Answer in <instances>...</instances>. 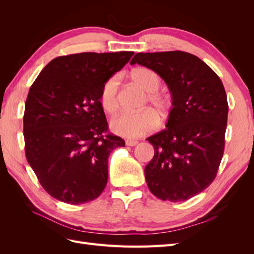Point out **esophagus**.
<instances>
[{"label": "esophagus", "mask_w": 254, "mask_h": 254, "mask_svg": "<svg viewBox=\"0 0 254 254\" xmlns=\"http://www.w3.org/2000/svg\"><path fill=\"white\" fill-rule=\"evenodd\" d=\"M137 143L136 140H131V139H128V140H126V145L127 146H135Z\"/></svg>", "instance_id": "1"}]
</instances>
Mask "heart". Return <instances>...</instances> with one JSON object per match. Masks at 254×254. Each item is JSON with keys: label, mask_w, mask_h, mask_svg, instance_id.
<instances>
[{"label": "heart", "mask_w": 254, "mask_h": 254, "mask_svg": "<svg viewBox=\"0 0 254 254\" xmlns=\"http://www.w3.org/2000/svg\"><path fill=\"white\" fill-rule=\"evenodd\" d=\"M131 77L146 92H148L146 102H149L162 117H165L171 103L165 95L157 92L161 84L159 75L148 67H137L132 71ZM120 81V75H113L103 83L101 88L99 99L103 108L110 114H114L119 110ZM158 125L159 118L157 113L151 109H144L135 113H123L119 115L111 121L110 127L114 133L134 139L153 131Z\"/></svg>", "instance_id": "obj_1"}]
</instances>
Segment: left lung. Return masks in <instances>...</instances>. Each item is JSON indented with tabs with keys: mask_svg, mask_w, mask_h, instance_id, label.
<instances>
[{
	"mask_svg": "<svg viewBox=\"0 0 254 254\" xmlns=\"http://www.w3.org/2000/svg\"><path fill=\"white\" fill-rule=\"evenodd\" d=\"M155 71L172 94L166 128L147 137L155 156L145 167L151 193L161 200L184 201L216 177L225 149L227 94L220 78L193 54L137 53L130 64Z\"/></svg>",
	"mask_w": 254,
	"mask_h": 254,
	"instance_id": "left-lung-1",
	"label": "left lung"
}]
</instances>
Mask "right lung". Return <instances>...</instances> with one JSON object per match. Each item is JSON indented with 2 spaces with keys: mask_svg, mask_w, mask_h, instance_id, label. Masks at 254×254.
<instances>
[{
  "mask_svg": "<svg viewBox=\"0 0 254 254\" xmlns=\"http://www.w3.org/2000/svg\"><path fill=\"white\" fill-rule=\"evenodd\" d=\"M133 52L80 53L60 56L44 66L25 103V155L38 180L58 200H94L108 181L110 152L125 146L107 133L99 93Z\"/></svg>",
  "mask_w": 254,
  "mask_h": 254,
  "instance_id": "add662e5",
  "label": "right lung"
}]
</instances>
